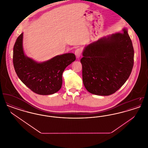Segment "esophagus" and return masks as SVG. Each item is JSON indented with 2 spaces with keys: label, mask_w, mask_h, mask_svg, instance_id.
<instances>
[{
  "label": "esophagus",
  "mask_w": 148,
  "mask_h": 148,
  "mask_svg": "<svg viewBox=\"0 0 148 148\" xmlns=\"http://www.w3.org/2000/svg\"><path fill=\"white\" fill-rule=\"evenodd\" d=\"M75 54L77 59H79L82 55V50L80 49H77L75 51Z\"/></svg>",
  "instance_id": "esophagus-1"
}]
</instances>
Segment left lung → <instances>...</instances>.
Segmentation results:
<instances>
[{
    "instance_id": "8db88e82",
    "label": "left lung",
    "mask_w": 148,
    "mask_h": 148,
    "mask_svg": "<svg viewBox=\"0 0 148 148\" xmlns=\"http://www.w3.org/2000/svg\"><path fill=\"white\" fill-rule=\"evenodd\" d=\"M134 51L127 28L86 45L80 59L83 82L92 94L108 96L115 92L129 77Z\"/></svg>"
}]
</instances>
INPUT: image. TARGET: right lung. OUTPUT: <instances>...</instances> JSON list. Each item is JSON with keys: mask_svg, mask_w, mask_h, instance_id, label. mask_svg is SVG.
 I'll return each instance as SVG.
<instances>
[{"mask_svg": "<svg viewBox=\"0 0 148 148\" xmlns=\"http://www.w3.org/2000/svg\"><path fill=\"white\" fill-rule=\"evenodd\" d=\"M23 40V33L18 37L13 48V65L18 77L38 94L50 95L58 92L62 85L64 71L76 59L74 54L58 55L38 63L25 56Z\"/></svg>", "mask_w": 148, "mask_h": 148, "instance_id": "obj_1", "label": "right lung"}]
</instances>
